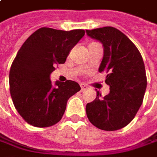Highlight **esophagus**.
<instances>
[{
  "mask_svg": "<svg viewBox=\"0 0 157 157\" xmlns=\"http://www.w3.org/2000/svg\"><path fill=\"white\" fill-rule=\"evenodd\" d=\"M80 87H81V90H82V91H83V90H85L88 89V85H85V84H81Z\"/></svg>",
  "mask_w": 157,
  "mask_h": 157,
  "instance_id": "esophagus-1",
  "label": "esophagus"
}]
</instances>
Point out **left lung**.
<instances>
[{"label":"left lung","instance_id":"left-lung-1","mask_svg":"<svg viewBox=\"0 0 157 157\" xmlns=\"http://www.w3.org/2000/svg\"><path fill=\"white\" fill-rule=\"evenodd\" d=\"M91 38L100 41L104 55L99 72H106L105 83L110 92L86 105L90 123L104 131H116L130 123L140 106L146 90L144 63L138 48L124 33L114 27L106 26L86 31Z\"/></svg>","mask_w":157,"mask_h":157}]
</instances>
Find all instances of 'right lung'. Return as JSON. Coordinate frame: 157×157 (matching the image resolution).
<instances>
[{
    "instance_id": "right-lung-1",
    "label": "right lung",
    "mask_w": 157,
    "mask_h": 157,
    "mask_svg": "<svg viewBox=\"0 0 157 157\" xmlns=\"http://www.w3.org/2000/svg\"><path fill=\"white\" fill-rule=\"evenodd\" d=\"M85 31L42 27L23 44L12 63L9 88L15 109L31 126L48 127L61 120L70 97L80 90L75 81L56 82L49 75L84 36Z\"/></svg>"
}]
</instances>
